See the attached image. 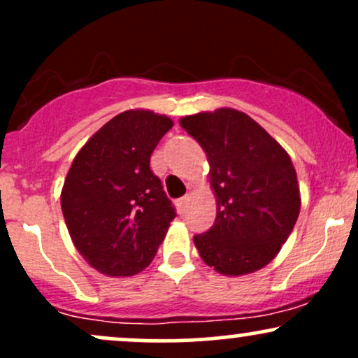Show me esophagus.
Segmentation results:
<instances>
[{
	"mask_svg": "<svg viewBox=\"0 0 358 358\" xmlns=\"http://www.w3.org/2000/svg\"><path fill=\"white\" fill-rule=\"evenodd\" d=\"M188 200H190V195H185V196H182V199H178V208L180 210H185V207H187V203H188Z\"/></svg>",
	"mask_w": 358,
	"mask_h": 358,
	"instance_id": "esophagus-1",
	"label": "esophagus"
}]
</instances>
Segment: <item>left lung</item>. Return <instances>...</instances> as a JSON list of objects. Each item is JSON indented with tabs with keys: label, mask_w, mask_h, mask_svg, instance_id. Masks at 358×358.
<instances>
[{
	"label": "left lung",
	"mask_w": 358,
	"mask_h": 358,
	"mask_svg": "<svg viewBox=\"0 0 358 358\" xmlns=\"http://www.w3.org/2000/svg\"><path fill=\"white\" fill-rule=\"evenodd\" d=\"M180 126L207 155L217 202L212 229L193 237L207 266L224 276L269 264L293 232L301 195L286 150L237 109L192 114Z\"/></svg>",
	"instance_id": "1"
}]
</instances>
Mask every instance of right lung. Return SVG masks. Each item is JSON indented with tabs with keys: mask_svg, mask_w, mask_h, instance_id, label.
I'll return each mask as SVG.
<instances>
[{
	"mask_svg": "<svg viewBox=\"0 0 358 358\" xmlns=\"http://www.w3.org/2000/svg\"><path fill=\"white\" fill-rule=\"evenodd\" d=\"M173 121L129 109L106 122L73 158L60 193L71 239L90 268L110 278L141 273L176 213L150 158Z\"/></svg>",
	"mask_w": 358,
	"mask_h": 358,
	"instance_id": "right-lung-1",
	"label": "right lung"
}]
</instances>
